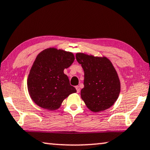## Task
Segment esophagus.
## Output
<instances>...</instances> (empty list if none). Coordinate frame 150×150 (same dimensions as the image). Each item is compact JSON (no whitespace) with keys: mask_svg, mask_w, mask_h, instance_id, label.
I'll return each instance as SVG.
<instances>
[{"mask_svg":"<svg viewBox=\"0 0 150 150\" xmlns=\"http://www.w3.org/2000/svg\"><path fill=\"white\" fill-rule=\"evenodd\" d=\"M76 91H77V93H79L80 91V87L78 86H76Z\"/></svg>","mask_w":150,"mask_h":150,"instance_id":"obj_1","label":"esophagus"}]
</instances>
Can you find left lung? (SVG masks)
Instances as JSON below:
<instances>
[{
    "instance_id": "obj_1",
    "label": "left lung",
    "mask_w": 150,
    "mask_h": 150,
    "mask_svg": "<svg viewBox=\"0 0 150 150\" xmlns=\"http://www.w3.org/2000/svg\"><path fill=\"white\" fill-rule=\"evenodd\" d=\"M76 60L84 72L81 98L91 111L97 112L114 105L121 91L120 80L107 57L77 53Z\"/></svg>"
}]
</instances>
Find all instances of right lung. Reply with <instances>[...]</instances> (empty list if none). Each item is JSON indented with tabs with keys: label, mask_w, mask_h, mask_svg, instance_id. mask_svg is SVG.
<instances>
[{
	"label": "right lung",
	"mask_w": 150,
	"mask_h": 150,
	"mask_svg": "<svg viewBox=\"0 0 150 150\" xmlns=\"http://www.w3.org/2000/svg\"><path fill=\"white\" fill-rule=\"evenodd\" d=\"M72 52L50 47L41 52L34 61L27 78L30 97L44 109L55 110L76 90L64 73L74 61Z\"/></svg>",
	"instance_id": "right-lung-1"
}]
</instances>
